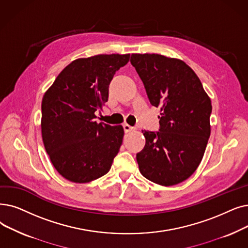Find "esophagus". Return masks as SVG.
<instances>
[{
	"label": "esophagus",
	"mask_w": 248,
	"mask_h": 248,
	"mask_svg": "<svg viewBox=\"0 0 248 248\" xmlns=\"http://www.w3.org/2000/svg\"><path fill=\"white\" fill-rule=\"evenodd\" d=\"M124 133H130V132L135 131V127L128 125L127 124H124Z\"/></svg>",
	"instance_id": "obj_1"
}]
</instances>
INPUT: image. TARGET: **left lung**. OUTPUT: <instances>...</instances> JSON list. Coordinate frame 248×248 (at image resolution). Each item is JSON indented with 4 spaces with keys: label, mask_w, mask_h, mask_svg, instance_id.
Returning a JSON list of instances; mask_svg holds the SVG:
<instances>
[{
    "label": "left lung",
    "mask_w": 248,
    "mask_h": 248,
    "mask_svg": "<svg viewBox=\"0 0 248 248\" xmlns=\"http://www.w3.org/2000/svg\"><path fill=\"white\" fill-rule=\"evenodd\" d=\"M131 62L150 103L160 107V130L142 131L146 144L137 154L142 175L170 186L199 167L211 135L212 103L197 74L181 60L158 53H133Z\"/></svg>",
    "instance_id": "8db88e82"
}]
</instances>
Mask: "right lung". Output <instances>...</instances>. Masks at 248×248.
Wrapping results in <instances>:
<instances>
[{"mask_svg": "<svg viewBox=\"0 0 248 248\" xmlns=\"http://www.w3.org/2000/svg\"><path fill=\"white\" fill-rule=\"evenodd\" d=\"M126 55H97L73 61L46 90L41 102V135L59 173L86 184L109 171L123 143L124 127L96 123L95 112L108 100L116 71Z\"/></svg>", "mask_w": 248, "mask_h": 248, "instance_id": "right-lung-1", "label": "right lung"}]
</instances>
